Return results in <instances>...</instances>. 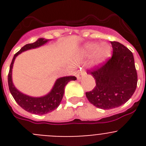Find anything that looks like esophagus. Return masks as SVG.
Instances as JSON below:
<instances>
[{
  "instance_id": "esophagus-1",
  "label": "esophagus",
  "mask_w": 146,
  "mask_h": 146,
  "mask_svg": "<svg viewBox=\"0 0 146 146\" xmlns=\"http://www.w3.org/2000/svg\"><path fill=\"white\" fill-rule=\"evenodd\" d=\"M85 75V72L84 71H78L77 72V80H81L84 76Z\"/></svg>"
}]
</instances>
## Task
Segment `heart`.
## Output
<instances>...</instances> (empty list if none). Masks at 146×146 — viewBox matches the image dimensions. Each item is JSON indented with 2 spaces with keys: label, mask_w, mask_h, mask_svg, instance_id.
Segmentation results:
<instances>
[{
  "label": "heart",
  "mask_w": 146,
  "mask_h": 146,
  "mask_svg": "<svg viewBox=\"0 0 146 146\" xmlns=\"http://www.w3.org/2000/svg\"><path fill=\"white\" fill-rule=\"evenodd\" d=\"M81 53L85 55H91L92 66H98L106 61L111 56V47L106 42H87L81 48Z\"/></svg>",
  "instance_id": "1"
}]
</instances>
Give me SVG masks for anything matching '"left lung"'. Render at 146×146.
<instances>
[{
	"instance_id": "left-lung-1",
	"label": "left lung",
	"mask_w": 146,
	"mask_h": 146,
	"mask_svg": "<svg viewBox=\"0 0 146 146\" xmlns=\"http://www.w3.org/2000/svg\"><path fill=\"white\" fill-rule=\"evenodd\" d=\"M113 56L101 67L89 73L96 86L85 93L89 102L97 108L111 109L125 104L137 87V75L133 54L119 42H111Z\"/></svg>"
}]
</instances>
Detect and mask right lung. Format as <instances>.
Instances as JSON below:
<instances>
[{
    "instance_id": "right-lung-1",
    "label": "right lung",
    "mask_w": 146,
    "mask_h": 146,
    "mask_svg": "<svg viewBox=\"0 0 146 146\" xmlns=\"http://www.w3.org/2000/svg\"><path fill=\"white\" fill-rule=\"evenodd\" d=\"M49 40H50L41 37L37 39L33 43L27 44L25 46L22 47L19 51L17 52L14 56V58L11 63L10 69H9V76H8L9 90L16 102L25 111L32 113H35V114H45L57 109L61 104V101L64 96L65 86L67 85L68 82L72 80H77L74 76H66V77L58 78L56 80L50 91L48 94L41 96V97H33V96H28L20 92L14 86L13 80H12V69H13L14 61L17 56L26 50L39 48L46 44Z\"/></svg>"
}]
</instances>
